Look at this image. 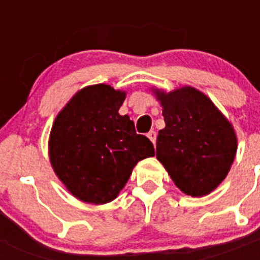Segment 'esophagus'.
<instances>
[{
	"label": "esophagus",
	"mask_w": 260,
	"mask_h": 260,
	"mask_svg": "<svg viewBox=\"0 0 260 260\" xmlns=\"http://www.w3.org/2000/svg\"><path fill=\"white\" fill-rule=\"evenodd\" d=\"M147 137H148V139H150V141L152 142L153 144L156 143V133L153 132V130H151V132L148 133V134H147Z\"/></svg>",
	"instance_id": "obj_1"
}]
</instances>
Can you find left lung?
<instances>
[{
  "instance_id": "obj_1",
  "label": "left lung",
  "mask_w": 260,
  "mask_h": 260,
  "mask_svg": "<svg viewBox=\"0 0 260 260\" xmlns=\"http://www.w3.org/2000/svg\"><path fill=\"white\" fill-rule=\"evenodd\" d=\"M165 127L158 132L156 157L186 195L204 197L224 181L237 152V137L211 99L194 87L172 92L153 89Z\"/></svg>"
}]
</instances>
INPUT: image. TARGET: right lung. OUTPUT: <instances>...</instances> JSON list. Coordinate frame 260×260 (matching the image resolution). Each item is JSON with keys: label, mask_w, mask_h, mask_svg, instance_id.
I'll list each match as a JSON object with an SVG mask.
<instances>
[{"label": "right lung", "mask_w": 260, "mask_h": 260, "mask_svg": "<svg viewBox=\"0 0 260 260\" xmlns=\"http://www.w3.org/2000/svg\"><path fill=\"white\" fill-rule=\"evenodd\" d=\"M126 92L108 84L78 91L57 114L49 137V160L66 189L82 202L117 198L138 161L155 155L153 144L118 113Z\"/></svg>", "instance_id": "1"}]
</instances>
